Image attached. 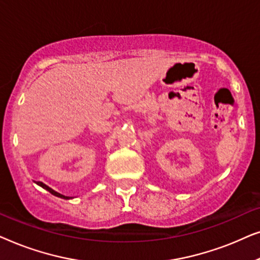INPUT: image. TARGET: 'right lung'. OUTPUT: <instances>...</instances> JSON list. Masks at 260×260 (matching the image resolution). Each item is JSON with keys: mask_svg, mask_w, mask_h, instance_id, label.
<instances>
[{"mask_svg": "<svg viewBox=\"0 0 260 260\" xmlns=\"http://www.w3.org/2000/svg\"><path fill=\"white\" fill-rule=\"evenodd\" d=\"M38 184L40 187H42L44 188V189H46V190H48L49 193L51 194H53L54 195V197H58V198H61V199H65V200H70V199H72L71 197H65V195H62V194H60V193H58V191H55V190H53L52 188H49L47 184H45V183H42V182H38Z\"/></svg>", "mask_w": 260, "mask_h": 260, "instance_id": "right-lung-1", "label": "right lung"}]
</instances>
